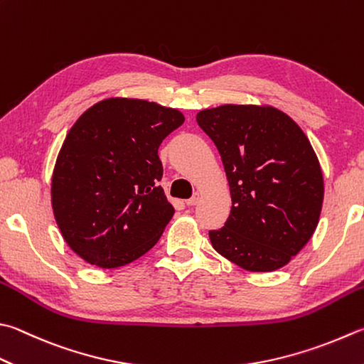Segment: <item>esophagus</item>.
<instances>
[{
	"label": "esophagus",
	"instance_id": "obj_1",
	"mask_svg": "<svg viewBox=\"0 0 364 364\" xmlns=\"http://www.w3.org/2000/svg\"><path fill=\"white\" fill-rule=\"evenodd\" d=\"M200 200H201V195L196 191V193H193V196H191L190 200L185 201V204H187V205H196L198 203H200Z\"/></svg>",
	"mask_w": 364,
	"mask_h": 364
}]
</instances>
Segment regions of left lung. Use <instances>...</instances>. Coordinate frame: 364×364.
Returning a JSON list of instances; mask_svg holds the SVG:
<instances>
[{
  "label": "left lung",
  "instance_id": "obj_1",
  "mask_svg": "<svg viewBox=\"0 0 364 364\" xmlns=\"http://www.w3.org/2000/svg\"><path fill=\"white\" fill-rule=\"evenodd\" d=\"M230 183L231 212L212 247L253 272L285 266L317 228L323 176L296 122L271 106L225 105L196 114Z\"/></svg>",
  "mask_w": 364,
  "mask_h": 364
}]
</instances>
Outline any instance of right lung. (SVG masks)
<instances>
[{
  "mask_svg": "<svg viewBox=\"0 0 364 364\" xmlns=\"http://www.w3.org/2000/svg\"><path fill=\"white\" fill-rule=\"evenodd\" d=\"M185 117L146 100L109 98L80 115L52 176L61 236L87 263L112 269L159 242L174 215L159 147Z\"/></svg>",
  "mask_w": 364,
  "mask_h": 364,
  "instance_id": "1",
  "label": "right lung"
}]
</instances>
